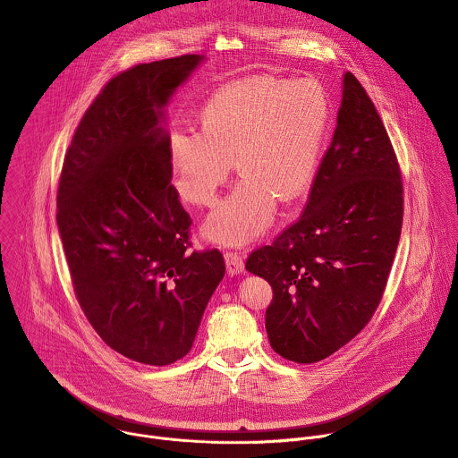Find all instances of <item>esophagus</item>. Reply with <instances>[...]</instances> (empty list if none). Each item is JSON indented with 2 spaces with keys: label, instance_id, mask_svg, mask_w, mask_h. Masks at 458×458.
I'll return each mask as SVG.
<instances>
[{
  "label": "esophagus",
  "instance_id": "obj_1",
  "mask_svg": "<svg viewBox=\"0 0 458 458\" xmlns=\"http://www.w3.org/2000/svg\"><path fill=\"white\" fill-rule=\"evenodd\" d=\"M225 263H226V272L230 276H239L244 272V260L242 255L237 251H226L225 253Z\"/></svg>",
  "mask_w": 458,
  "mask_h": 458
}]
</instances>
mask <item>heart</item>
<instances>
[{
	"mask_svg": "<svg viewBox=\"0 0 458 458\" xmlns=\"http://www.w3.org/2000/svg\"><path fill=\"white\" fill-rule=\"evenodd\" d=\"M330 99L315 80L253 78L214 94L199 130L174 126L168 163L179 198L212 207L237 165L244 179L208 217L205 233L223 244H244L265 233L284 203L311 186Z\"/></svg>",
	"mask_w": 458,
	"mask_h": 458,
	"instance_id": "b5f03b06",
	"label": "heart"
}]
</instances>
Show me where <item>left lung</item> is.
I'll list each match as a JSON object with an SVG mask.
<instances>
[{"label":"left lung","mask_w":458,"mask_h":458,"mask_svg":"<svg viewBox=\"0 0 458 458\" xmlns=\"http://www.w3.org/2000/svg\"><path fill=\"white\" fill-rule=\"evenodd\" d=\"M403 195L401 166L382 119L346 72L335 132L301 217L246 259V270L274 290L267 334L276 353L311 364L362 332L394 265Z\"/></svg>","instance_id":"left-lung-1"}]
</instances>
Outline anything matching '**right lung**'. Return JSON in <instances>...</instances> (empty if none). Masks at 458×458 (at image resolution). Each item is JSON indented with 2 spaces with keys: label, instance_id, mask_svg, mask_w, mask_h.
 Here are the masks:
<instances>
[{
  "label": "right lung",
  "instance_id": "1",
  "mask_svg": "<svg viewBox=\"0 0 458 458\" xmlns=\"http://www.w3.org/2000/svg\"><path fill=\"white\" fill-rule=\"evenodd\" d=\"M203 55L114 76L64 154L57 228L76 299L98 335L141 364L182 359L225 276L216 248L190 250L191 219L172 184L163 106Z\"/></svg>",
  "mask_w": 458,
  "mask_h": 458
}]
</instances>
